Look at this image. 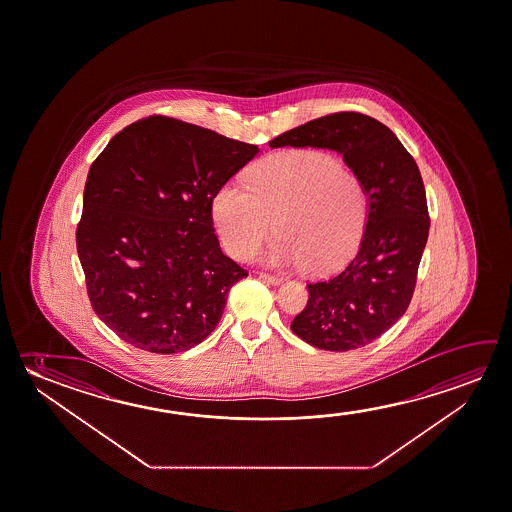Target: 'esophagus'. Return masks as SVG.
Segmentation results:
<instances>
[{"instance_id":"34e87169","label":"esophagus","mask_w":512,"mask_h":512,"mask_svg":"<svg viewBox=\"0 0 512 512\" xmlns=\"http://www.w3.org/2000/svg\"><path fill=\"white\" fill-rule=\"evenodd\" d=\"M259 276L262 278V280L269 282V284L278 285L280 282H282V278H280V276L269 275V273H260Z\"/></svg>"}]
</instances>
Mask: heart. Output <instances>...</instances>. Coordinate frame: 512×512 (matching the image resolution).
I'll use <instances>...</instances> for the list:
<instances>
[{
	"label": "heart",
	"mask_w": 512,
	"mask_h": 512,
	"mask_svg": "<svg viewBox=\"0 0 512 512\" xmlns=\"http://www.w3.org/2000/svg\"><path fill=\"white\" fill-rule=\"evenodd\" d=\"M213 218L237 259L253 257L275 223L271 264L326 273L346 262L362 241L369 193L362 177L326 150H282L246 172V188L234 181L221 184Z\"/></svg>",
	"instance_id": "obj_1"
}]
</instances>
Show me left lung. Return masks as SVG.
Instances as JSON below:
<instances>
[{
    "instance_id": "8db88e82",
    "label": "left lung",
    "mask_w": 512,
    "mask_h": 512,
    "mask_svg": "<svg viewBox=\"0 0 512 512\" xmlns=\"http://www.w3.org/2000/svg\"><path fill=\"white\" fill-rule=\"evenodd\" d=\"M269 147L337 150L365 182L369 220L358 250L339 273L307 284L291 330L324 351L367 346L401 319L417 285L431 225L417 163L385 124L358 111L310 120Z\"/></svg>"
}]
</instances>
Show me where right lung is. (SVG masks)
Segmentation results:
<instances>
[{"instance_id":"add662e5","label":"right lung","mask_w":512,"mask_h":512,"mask_svg":"<svg viewBox=\"0 0 512 512\" xmlns=\"http://www.w3.org/2000/svg\"><path fill=\"white\" fill-rule=\"evenodd\" d=\"M259 152L179 118L150 115L111 138L88 172L76 248L88 299L118 339L188 351L220 323L248 271L213 227L221 184Z\"/></svg>"}]
</instances>
